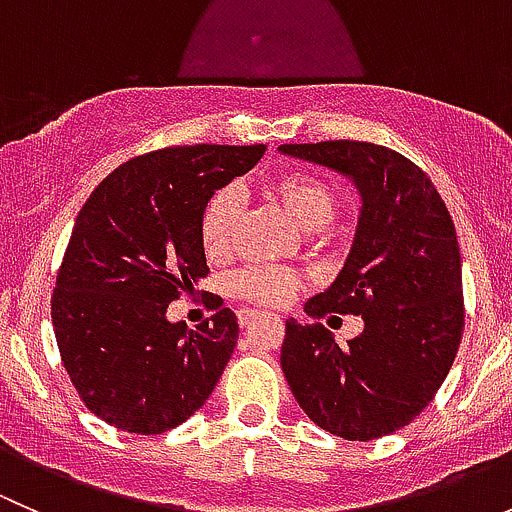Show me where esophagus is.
Returning <instances> with one entry per match:
<instances>
[{"instance_id": "obj_1", "label": "esophagus", "mask_w": 512, "mask_h": 512, "mask_svg": "<svg viewBox=\"0 0 512 512\" xmlns=\"http://www.w3.org/2000/svg\"><path fill=\"white\" fill-rule=\"evenodd\" d=\"M257 319H260V312H257V309H240V312H237V322H240V327H247V324L257 322Z\"/></svg>"}]
</instances>
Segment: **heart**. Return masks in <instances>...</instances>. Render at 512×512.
Wrapping results in <instances>:
<instances>
[{"label":"heart","mask_w":512,"mask_h":512,"mask_svg":"<svg viewBox=\"0 0 512 512\" xmlns=\"http://www.w3.org/2000/svg\"><path fill=\"white\" fill-rule=\"evenodd\" d=\"M265 195L304 230H319L337 218L339 190L324 175L312 170H287L265 185ZM240 198L232 188H220L210 195L200 213V245L210 260H220L232 250ZM302 285L299 272L287 267H247L232 277V292L260 307H282L294 289Z\"/></svg>","instance_id":"1"}]
</instances>
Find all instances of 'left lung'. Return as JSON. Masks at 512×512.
<instances>
[{
  "label": "left lung",
  "instance_id": "obj_1",
  "mask_svg": "<svg viewBox=\"0 0 512 512\" xmlns=\"http://www.w3.org/2000/svg\"><path fill=\"white\" fill-rule=\"evenodd\" d=\"M282 153L349 175L361 193L354 245L334 285L287 319L282 371L319 428L347 441L399 431L431 404L461 344V250L436 185L401 153L366 141L287 143ZM359 313L365 332L339 348L318 324Z\"/></svg>",
  "mask_w": 512,
  "mask_h": 512
}]
</instances>
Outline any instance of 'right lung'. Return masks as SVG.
<instances>
[{"label":"right lung","mask_w":512,"mask_h":512,"mask_svg":"<svg viewBox=\"0 0 512 512\" xmlns=\"http://www.w3.org/2000/svg\"><path fill=\"white\" fill-rule=\"evenodd\" d=\"M265 146H173L118 165L76 218L51 294L61 361L86 409L153 436L213 394L237 344L227 307L188 329L173 299L208 275L200 213L215 190L255 168Z\"/></svg>","instance_id":"obj_1"}]
</instances>
